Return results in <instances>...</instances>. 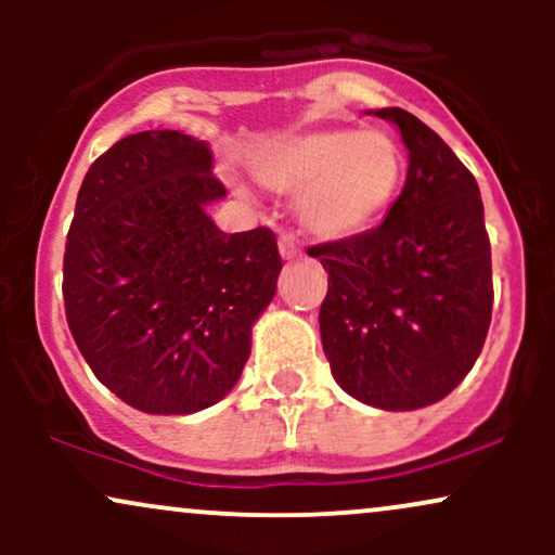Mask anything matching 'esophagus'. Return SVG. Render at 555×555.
I'll return each instance as SVG.
<instances>
[{"mask_svg":"<svg viewBox=\"0 0 555 555\" xmlns=\"http://www.w3.org/2000/svg\"><path fill=\"white\" fill-rule=\"evenodd\" d=\"M279 253H282L284 260H295L302 256V250H299V242L292 237V234H282V237H279Z\"/></svg>","mask_w":555,"mask_h":555,"instance_id":"esophagus-1","label":"esophagus"}]
</instances>
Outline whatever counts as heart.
<instances>
[{
    "label": "heart",
    "mask_w": 555,
    "mask_h": 555,
    "mask_svg": "<svg viewBox=\"0 0 555 555\" xmlns=\"http://www.w3.org/2000/svg\"><path fill=\"white\" fill-rule=\"evenodd\" d=\"M256 171L271 190L302 193L299 214L315 237L349 240L386 214L404 158L386 132L321 130L273 143Z\"/></svg>",
    "instance_id": "b5f03b06"
}]
</instances>
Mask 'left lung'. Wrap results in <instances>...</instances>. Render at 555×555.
I'll use <instances>...</instances> for the list:
<instances>
[{"mask_svg": "<svg viewBox=\"0 0 555 555\" xmlns=\"http://www.w3.org/2000/svg\"><path fill=\"white\" fill-rule=\"evenodd\" d=\"M410 151L384 224L308 247L328 271L321 341L336 384L378 410H420L454 391L493 310L480 188L415 114L378 109Z\"/></svg>", "mask_w": 555, "mask_h": 555, "instance_id": "obj_1", "label": "left lung"}]
</instances>
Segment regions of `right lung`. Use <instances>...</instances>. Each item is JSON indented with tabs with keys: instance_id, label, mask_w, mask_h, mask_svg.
<instances>
[{
	"instance_id": "1",
	"label": "right lung",
	"mask_w": 555,
	"mask_h": 555,
	"mask_svg": "<svg viewBox=\"0 0 555 555\" xmlns=\"http://www.w3.org/2000/svg\"><path fill=\"white\" fill-rule=\"evenodd\" d=\"M203 140L127 135L88 169L65 245L67 326L95 378L151 415H193L227 397L250 328L276 295L269 227L224 234L227 195Z\"/></svg>"
}]
</instances>
